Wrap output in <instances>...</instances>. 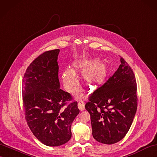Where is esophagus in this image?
Segmentation results:
<instances>
[{
    "label": "esophagus",
    "instance_id": "1",
    "mask_svg": "<svg viewBox=\"0 0 157 157\" xmlns=\"http://www.w3.org/2000/svg\"><path fill=\"white\" fill-rule=\"evenodd\" d=\"M85 102H84L82 101H80L78 102V107L79 109L80 110H85Z\"/></svg>",
    "mask_w": 157,
    "mask_h": 157
}]
</instances>
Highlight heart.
I'll use <instances>...</instances> for the list:
<instances>
[{
	"label": "heart",
	"mask_w": 157,
	"mask_h": 157,
	"mask_svg": "<svg viewBox=\"0 0 157 157\" xmlns=\"http://www.w3.org/2000/svg\"><path fill=\"white\" fill-rule=\"evenodd\" d=\"M75 67L76 70L82 72V78L91 88H96L104 82L108 73L106 64L102 62L93 60H84L76 62ZM62 79L65 89L71 93L77 84L76 74L74 71L66 69L62 73ZM76 96L81 97L80 92Z\"/></svg>",
	"instance_id": "1"
}]
</instances>
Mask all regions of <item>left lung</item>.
Returning a JSON list of instances; mask_svg holds the SVG:
<instances>
[{"instance_id":"1","label":"left lung","mask_w":157,"mask_h":157,"mask_svg":"<svg viewBox=\"0 0 157 157\" xmlns=\"http://www.w3.org/2000/svg\"><path fill=\"white\" fill-rule=\"evenodd\" d=\"M119 67L108 81L90 94L85 109L90 115L94 139L106 144L123 139L137 109V86L131 67L121 57Z\"/></svg>"}]
</instances>
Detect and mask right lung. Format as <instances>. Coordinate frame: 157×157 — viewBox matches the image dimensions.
I'll use <instances>...</instances> for the list:
<instances>
[{"label": "right lung", "instance_id": "obj_1", "mask_svg": "<svg viewBox=\"0 0 157 157\" xmlns=\"http://www.w3.org/2000/svg\"><path fill=\"white\" fill-rule=\"evenodd\" d=\"M59 49L43 52L30 64L22 79L25 119L30 131L49 147L71 138V124L80 110L70 93L60 89L57 59Z\"/></svg>", "mask_w": 157, "mask_h": 157}]
</instances>
